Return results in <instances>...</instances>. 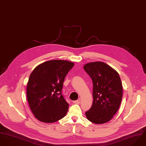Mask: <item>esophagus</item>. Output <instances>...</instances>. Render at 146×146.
Returning a JSON list of instances; mask_svg holds the SVG:
<instances>
[{
    "mask_svg": "<svg viewBox=\"0 0 146 146\" xmlns=\"http://www.w3.org/2000/svg\"><path fill=\"white\" fill-rule=\"evenodd\" d=\"M73 103H74V104H79L80 103V100H74V101H73Z\"/></svg>",
    "mask_w": 146,
    "mask_h": 146,
    "instance_id": "1",
    "label": "esophagus"
}]
</instances>
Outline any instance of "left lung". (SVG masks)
Masks as SVG:
<instances>
[{
	"label": "left lung",
	"instance_id": "1",
	"mask_svg": "<svg viewBox=\"0 0 146 146\" xmlns=\"http://www.w3.org/2000/svg\"><path fill=\"white\" fill-rule=\"evenodd\" d=\"M84 68L93 83V102L85 112L88 119L96 124L108 122L116 113L122 96V86L116 71L103 62H94Z\"/></svg>",
	"mask_w": 146,
	"mask_h": 146
}]
</instances>
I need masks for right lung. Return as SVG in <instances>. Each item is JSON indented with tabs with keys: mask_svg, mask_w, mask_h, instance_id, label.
Wrapping results in <instances>:
<instances>
[{
	"mask_svg": "<svg viewBox=\"0 0 146 146\" xmlns=\"http://www.w3.org/2000/svg\"><path fill=\"white\" fill-rule=\"evenodd\" d=\"M74 63L55 60L37 66L30 75L27 88V99L36 118L52 123L65 116L69 104L62 95L65 76Z\"/></svg>",
	"mask_w": 146,
	"mask_h": 146,
	"instance_id": "obj_1",
	"label": "right lung"
}]
</instances>
